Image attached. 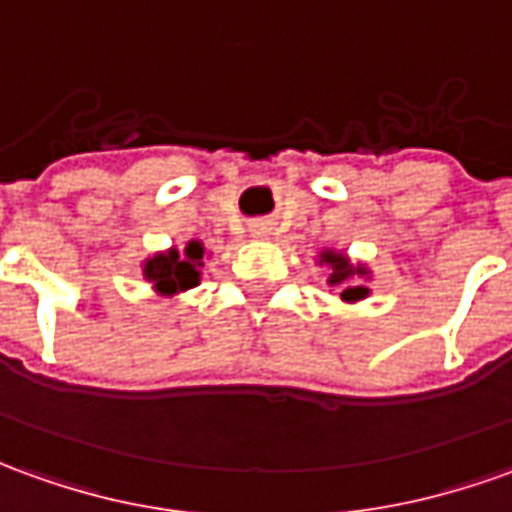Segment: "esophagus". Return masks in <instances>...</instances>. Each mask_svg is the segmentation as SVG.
<instances>
[{
    "instance_id": "obj_1",
    "label": "esophagus",
    "mask_w": 512,
    "mask_h": 512,
    "mask_svg": "<svg viewBox=\"0 0 512 512\" xmlns=\"http://www.w3.org/2000/svg\"><path fill=\"white\" fill-rule=\"evenodd\" d=\"M264 231H267V225H264V222H256V225H253V234H264Z\"/></svg>"
}]
</instances>
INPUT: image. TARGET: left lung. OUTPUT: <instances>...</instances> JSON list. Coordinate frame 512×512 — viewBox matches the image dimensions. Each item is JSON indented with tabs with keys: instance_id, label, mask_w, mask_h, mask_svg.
Here are the masks:
<instances>
[{
	"instance_id": "left-lung-1",
	"label": "left lung",
	"mask_w": 512,
	"mask_h": 512,
	"mask_svg": "<svg viewBox=\"0 0 512 512\" xmlns=\"http://www.w3.org/2000/svg\"><path fill=\"white\" fill-rule=\"evenodd\" d=\"M323 262L331 267V287H340L343 290L340 292L343 301H362L368 295V287L357 284V276H368V270L362 264H351L345 253H334V250H323L320 253V264Z\"/></svg>"
}]
</instances>
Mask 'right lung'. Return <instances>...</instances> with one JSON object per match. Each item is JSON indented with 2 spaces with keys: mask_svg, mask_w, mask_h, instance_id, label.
I'll use <instances>...</instances> for the list:
<instances>
[{
  "mask_svg": "<svg viewBox=\"0 0 512 512\" xmlns=\"http://www.w3.org/2000/svg\"><path fill=\"white\" fill-rule=\"evenodd\" d=\"M203 245L189 242L183 256L172 248L167 253H155L153 259L144 262V278L153 284L161 295H175L181 290H192L200 284V270L203 267Z\"/></svg>",
  "mask_w": 512,
  "mask_h": 512,
  "instance_id": "1",
  "label": "right lung"
}]
</instances>
